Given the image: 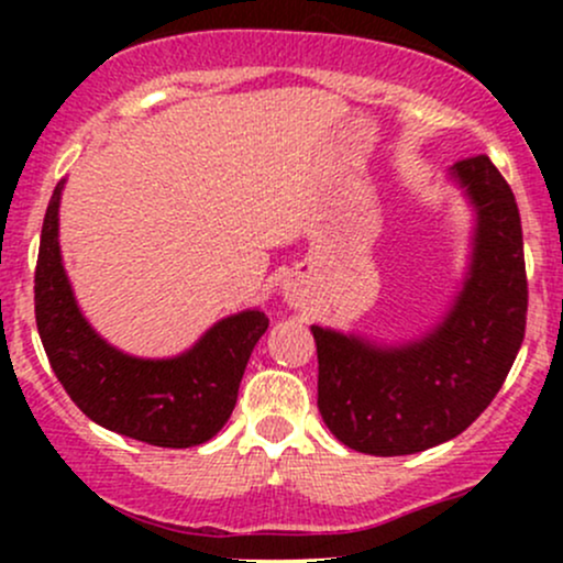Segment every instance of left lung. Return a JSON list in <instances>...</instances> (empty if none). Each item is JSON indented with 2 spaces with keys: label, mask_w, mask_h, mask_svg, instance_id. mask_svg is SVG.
Segmentation results:
<instances>
[{
  "label": "left lung",
  "mask_w": 563,
  "mask_h": 563,
  "mask_svg": "<svg viewBox=\"0 0 563 563\" xmlns=\"http://www.w3.org/2000/svg\"><path fill=\"white\" fill-rule=\"evenodd\" d=\"M476 211L463 290L423 339L378 346L312 325L318 407L346 448L412 455L466 431L500 391L527 328V269L514 192L487 156L452 166Z\"/></svg>",
  "instance_id": "1"
}]
</instances>
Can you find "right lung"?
<instances>
[{"mask_svg":"<svg viewBox=\"0 0 563 563\" xmlns=\"http://www.w3.org/2000/svg\"><path fill=\"white\" fill-rule=\"evenodd\" d=\"M49 198L34 275L36 328L57 380L95 423L156 448H196L228 423L243 371L269 320L245 309L219 320L196 346L172 360H140L102 341L74 299L60 262L57 209Z\"/></svg>","mask_w":563,"mask_h":563,"instance_id":"right-lung-1","label":"right lung"}]
</instances>
